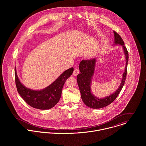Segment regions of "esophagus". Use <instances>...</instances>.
<instances>
[{
  "label": "esophagus",
  "instance_id": "obj_1",
  "mask_svg": "<svg viewBox=\"0 0 146 146\" xmlns=\"http://www.w3.org/2000/svg\"><path fill=\"white\" fill-rule=\"evenodd\" d=\"M79 72H80L79 70L78 69V68H76V69L74 70V72H73V75L75 76H77V75L79 74Z\"/></svg>",
  "mask_w": 146,
  "mask_h": 146
}]
</instances>
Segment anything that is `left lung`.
Returning a JSON list of instances; mask_svg holds the SVG:
<instances>
[{
	"instance_id": "1",
	"label": "left lung",
	"mask_w": 146,
	"mask_h": 146,
	"mask_svg": "<svg viewBox=\"0 0 146 146\" xmlns=\"http://www.w3.org/2000/svg\"><path fill=\"white\" fill-rule=\"evenodd\" d=\"M113 34L115 39L113 44H119L123 46L126 60L125 70L123 74L121 83L119 88L115 92L107 97L100 98L94 96V95L92 93L91 85L92 83V79L94 74L96 64L97 61V57L89 60H82L79 64V70L80 74H79L77 76V83L81 93V97L84 104L92 108H101L113 102L119 95L125 83L127 74L129 54L126 48L124 45V42L121 36L115 31H113Z\"/></svg>"
}]
</instances>
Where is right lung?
<instances>
[{
    "label": "right lung",
    "mask_w": 146,
    "mask_h": 146,
    "mask_svg": "<svg viewBox=\"0 0 146 146\" xmlns=\"http://www.w3.org/2000/svg\"><path fill=\"white\" fill-rule=\"evenodd\" d=\"M73 71V67L68 68L47 87L40 90H33L26 87L21 83L15 67V82L17 91L22 99L32 107L39 110L50 109L59 102L63 86Z\"/></svg>",
    "instance_id": "right-lung-1"
}]
</instances>
